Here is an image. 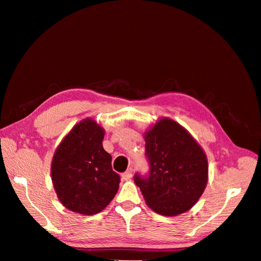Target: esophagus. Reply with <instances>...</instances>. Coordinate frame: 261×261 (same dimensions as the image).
Masks as SVG:
<instances>
[{
    "instance_id": "1",
    "label": "esophagus",
    "mask_w": 261,
    "mask_h": 261,
    "mask_svg": "<svg viewBox=\"0 0 261 261\" xmlns=\"http://www.w3.org/2000/svg\"><path fill=\"white\" fill-rule=\"evenodd\" d=\"M132 176H133V170H132V168L127 169V171H125V172L123 173V174H122V177H123V179H125V180L129 179Z\"/></svg>"
}]
</instances>
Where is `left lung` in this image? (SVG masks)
Returning a JSON list of instances; mask_svg holds the SVG:
<instances>
[{
	"label": "left lung",
	"instance_id": "8db88e82",
	"mask_svg": "<svg viewBox=\"0 0 261 261\" xmlns=\"http://www.w3.org/2000/svg\"><path fill=\"white\" fill-rule=\"evenodd\" d=\"M147 175L134 180L148 206L162 216L186 212L200 198L208 180V161L188 132L162 118L145 135Z\"/></svg>",
	"mask_w": 261,
	"mask_h": 261
}]
</instances>
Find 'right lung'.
Wrapping results in <instances>:
<instances>
[{"label": "right lung", "instance_id": "add662e5", "mask_svg": "<svg viewBox=\"0 0 261 261\" xmlns=\"http://www.w3.org/2000/svg\"><path fill=\"white\" fill-rule=\"evenodd\" d=\"M105 130L91 118L75 125L54 153L52 181L60 201L68 210L96 215L117 193L120 175L112 156L102 146Z\"/></svg>", "mask_w": 261, "mask_h": 261}]
</instances>
